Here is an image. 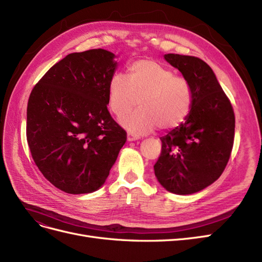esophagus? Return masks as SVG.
I'll use <instances>...</instances> for the list:
<instances>
[{
	"label": "esophagus",
	"instance_id": "esophagus-1",
	"mask_svg": "<svg viewBox=\"0 0 262 262\" xmlns=\"http://www.w3.org/2000/svg\"><path fill=\"white\" fill-rule=\"evenodd\" d=\"M126 140H128L129 142L137 141V140H139V137L136 136V134H133V133H128V134H126Z\"/></svg>",
	"mask_w": 262,
	"mask_h": 262
}]
</instances>
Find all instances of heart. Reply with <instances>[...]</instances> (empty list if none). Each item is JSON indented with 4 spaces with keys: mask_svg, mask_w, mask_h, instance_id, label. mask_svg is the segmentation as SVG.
Masks as SVG:
<instances>
[{
    "mask_svg": "<svg viewBox=\"0 0 262 262\" xmlns=\"http://www.w3.org/2000/svg\"><path fill=\"white\" fill-rule=\"evenodd\" d=\"M108 100L112 112L122 119V125L136 134L177 128L192 107L193 94L189 82L176 76L173 71L160 62L141 59L128 67V78L115 74L108 84Z\"/></svg>",
    "mask_w": 262,
    "mask_h": 262,
    "instance_id": "heart-1",
    "label": "heart"
}]
</instances>
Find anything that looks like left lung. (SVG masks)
<instances>
[{
  "instance_id": "8db88e82",
  "label": "left lung",
  "mask_w": 262,
  "mask_h": 262,
  "mask_svg": "<svg viewBox=\"0 0 262 262\" xmlns=\"http://www.w3.org/2000/svg\"><path fill=\"white\" fill-rule=\"evenodd\" d=\"M192 89L190 114L177 128L160 138L162 153L154 165L157 181L175 194H192L212 185L226 167L235 134L231 101L213 70L199 58L168 53Z\"/></svg>"
}]
</instances>
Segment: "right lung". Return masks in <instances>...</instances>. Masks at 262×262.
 I'll list each match as a JSON object with an SVG mask.
<instances>
[{
  "instance_id": "add662e5",
  "label": "right lung",
  "mask_w": 262,
  "mask_h": 262,
  "mask_svg": "<svg viewBox=\"0 0 262 262\" xmlns=\"http://www.w3.org/2000/svg\"><path fill=\"white\" fill-rule=\"evenodd\" d=\"M116 55L105 49L68 54L31 91L27 142L37 167L71 194L96 191L109 175L125 131L110 116L108 84Z\"/></svg>"
}]
</instances>
